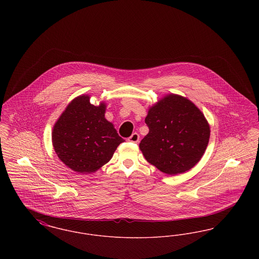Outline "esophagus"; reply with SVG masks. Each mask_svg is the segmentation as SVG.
Listing matches in <instances>:
<instances>
[{"instance_id": "esophagus-1", "label": "esophagus", "mask_w": 259, "mask_h": 259, "mask_svg": "<svg viewBox=\"0 0 259 259\" xmlns=\"http://www.w3.org/2000/svg\"><path fill=\"white\" fill-rule=\"evenodd\" d=\"M139 140H140V136L138 133H133L128 138V142H131V143H138Z\"/></svg>"}]
</instances>
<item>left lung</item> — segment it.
<instances>
[{
    "mask_svg": "<svg viewBox=\"0 0 259 259\" xmlns=\"http://www.w3.org/2000/svg\"><path fill=\"white\" fill-rule=\"evenodd\" d=\"M149 132L140 143L148 162L175 176L193 168L209 144V124L189 99L167 94L148 108Z\"/></svg>",
    "mask_w": 259,
    "mask_h": 259,
    "instance_id": "obj_1",
    "label": "left lung"
}]
</instances>
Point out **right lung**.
<instances>
[{
  "mask_svg": "<svg viewBox=\"0 0 259 259\" xmlns=\"http://www.w3.org/2000/svg\"><path fill=\"white\" fill-rule=\"evenodd\" d=\"M107 104L90 103L82 94L72 100L54 124L52 146L59 159L71 170L91 174L111 160L123 143L114 125L105 117Z\"/></svg>",
  "mask_w": 259,
  "mask_h": 259,
  "instance_id": "1",
  "label": "right lung"
}]
</instances>
